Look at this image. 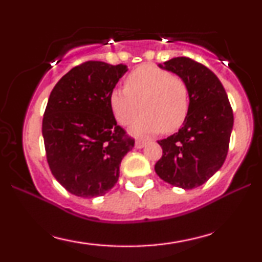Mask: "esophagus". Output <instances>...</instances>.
Masks as SVG:
<instances>
[{
	"instance_id": "obj_1",
	"label": "esophagus",
	"mask_w": 262,
	"mask_h": 262,
	"mask_svg": "<svg viewBox=\"0 0 262 262\" xmlns=\"http://www.w3.org/2000/svg\"><path fill=\"white\" fill-rule=\"evenodd\" d=\"M145 141H141V140H137L135 141V148L137 149H141V148H144V146H145Z\"/></svg>"
}]
</instances>
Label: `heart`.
Here are the masks:
<instances>
[{
    "label": "heart",
    "instance_id": "b5f03b06",
    "mask_svg": "<svg viewBox=\"0 0 262 262\" xmlns=\"http://www.w3.org/2000/svg\"><path fill=\"white\" fill-rule=\"evenodd\" d=\"M110 104L116 119L130 127L137 137L173 132L188 112V89L185 81L160 68L141 65L128 75L124 90H114Z\"/></svg>",
    "mask_w": 262,
    "mask_h": 262
}]
</instances>
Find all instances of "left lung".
<instances>
[{
	"mask_svg": "<svg viewBox=\"0 0 262 262\" xmlns=\"http://www.w3.org/2000/svg\"><path fill=\"white\" fill-rule=\"evenodd\" d=\"M185 81L188 112L182 127L159 140L161 159L155 172L161 180L183 189L203 185L224 164L233 130V111L223 85L208 68L185 58L159 64Z\"/></svg>",
	"mask_w": 262,
	"mask_h": 262,
	"instance_id": "1",
	"label": "left lung"
}]
</instances>
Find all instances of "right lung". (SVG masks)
Returning <instances> with one entry per match:
<instances>
[{
    "label": "right lung",
    "instance_id": "add662e5",
    "mask_svg": "<svg viewBox=\"0 0 262 262\" xmlns=\"http://www.w3.org/2000/svg\"><path fill=\"white\" fill-rule=\"evenodd\" d=\"M127 65L86 61L58 81L43 117L47 160L54 177L77 197L103 196L116 185L134 139L117 124L110 97Z\"/></svg>",
    "mask_w": 262,
    "mask_h": 262
}]
</instances>
